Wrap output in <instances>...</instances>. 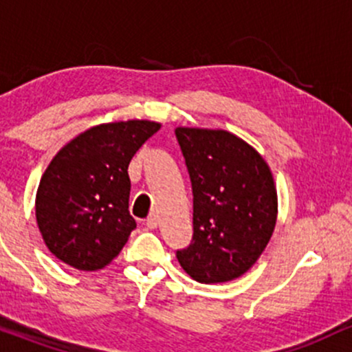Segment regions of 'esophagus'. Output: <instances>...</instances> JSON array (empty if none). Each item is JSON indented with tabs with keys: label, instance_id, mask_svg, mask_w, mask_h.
Returning a JSON list of instances; mask_svg holds the SVG:
<instances>
[{
	"label": "esophagus",
	"instance_id": "obj_1",
	"mask_svg": "<svg viewBox=\"0 0 352 352\" xmlns=\"http://www.w3.org/2000/svg\"><path fill=\"white\" fill-rule=\"evenodd\" d=\"M157 224H160V219H157L156 214H151L148 219H146V226L149 229H156Z\"/></svg>",
	"mask_w": 352,
	"mask_h": 352
}]
</instances>
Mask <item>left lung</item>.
I'll use <instances>...</instances> for the list:
<instances>
[{"label": "left lung", "mask_w": 352, "mask_h": 352, "mask_svg": "<svg viewBox=\"0 0 352 352\" xmlns=\"http://www.w3.org/2000/svg\"><path fill=\"white\" fill-rule=\"evenodd\" d=\"M192 188V239L176 251L197 283H226L258 261L276 226L278 197L266 161L223 129L176 128Z\"/></svg>", "instance_id": "obj_1"}]
</instances>
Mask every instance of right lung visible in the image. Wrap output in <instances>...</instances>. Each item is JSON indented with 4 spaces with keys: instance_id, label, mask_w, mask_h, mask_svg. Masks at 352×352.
I'll return each instance as SVG.
<instances>
[{
    "instance_id": "1",
    "label": "right lung",
    "mask_w": 352,
    "mask_h": 352,
    "mask_svg": "<svg viewBox=\"0 0 352 352\" xmlns=\"http://www.w3.org/2000/svg\"><path fill=\"white\" fill-rule=\"evenodd\" d=\"M160 123L94 126L53 157L39 181L36 221L48 250L80 271H96L120 254L136 221L129 214L128 166Z\"/></svg>"
}]
</instances>
